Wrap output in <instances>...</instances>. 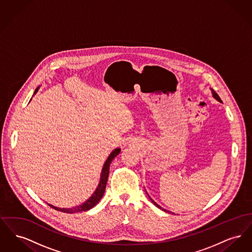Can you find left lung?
Wrapping results in <instances>:
<instances>
[{
  "mask_svg": "<svg viewBox=\"0 0 252 252\" xmlns=\"http://www.w3.org/2000/svg\"><path fill=\"white\" fill-rule=\"evenodd\" d=\"M212 94H213V96H214V98H215V99H216V100H217V101H219V102H222V101H221V99H220V97L218 96V94H216L215 91H213V90H212ZM147 195H148V193H147ZM148 196H149V195H148ZM149 198H150V200L152 201V203L154 204L155 206H157L158 208H159L160 210H162V211H164V212H167V213L170 214V212H168L167 210H164V209H163V208H161L159 205H158V204H157L156 202H155V201H154V200H153V199L150 197V196H149Z\"/></svg>",
  "mask_w": 252,
  "mask_h": 252,
  "instance_id": "1",
  "label": "left lung"
}]
</instances>
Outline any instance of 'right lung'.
Segmentation results:
<instances>
[{
  "label": "right lung",
  "instance_id": "add662e5",
  "mask_svg": "<svg viewBox=\"0 0 252 252\" xmlns=\"http://www.w3.org/2000/svg\"><path fill=\"white\" fill-rule=\"evenodd\" d=\"M39 87H37L35 92H34V95L36 94L38 91ZM121 152V148H115L108 157L107 160L105 161L103 168H102V172H101V176H100V181L99 184L96 188L94 192L92 194V196L86 200L84 203L80 204L78 206L72 207V208H58L56 206H53L51 204H48L50 207L54 208L57 211L63 212V213H67V214H74V213H80V212H87L89 210H91L92 208H94L96 204L100 201V199L102 198V196L104 195V192L106 190V185H107V181L108 179V174H109V165L111 163V161L113 160V158L117 156Z\"/></svg>",
  "mask_w": 252,
  "mask_h": 252
}]
</instances>
